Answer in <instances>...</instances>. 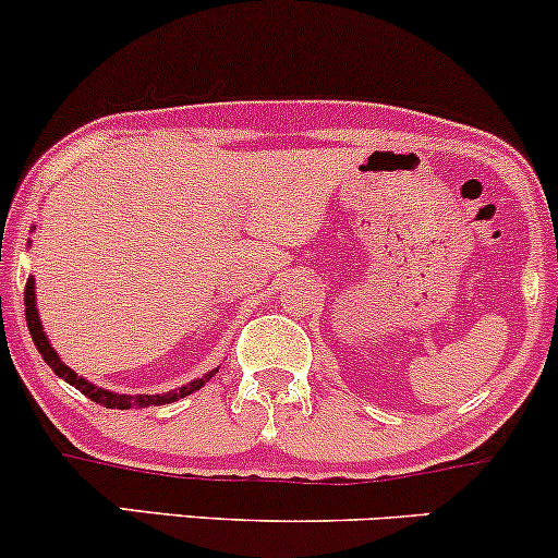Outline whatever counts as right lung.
<instances>
[{"mask_svg":"<svg viewBox=\"0 0 558 558\" xmlns=\"http://www.w3.org/2000/svg\"><path fill=\"white\" fill-rule=\"evenodd\" d=\"M23 301H25V323H28L31 338H34L38 354L44 356V362H47L49 367L54 369L57 377H62V380L70 383V386L78 388L83 396H88V399L96 401V403H105V407H110V409H131V407H136V403H138V407H149V403H170V401H178V399H183V396L194 393V390L202 388L204 383H207L209 377H215V373H217V369H215V373L198 377V380L189 383V386H183V388L168 390V393H146V396H118V393H110V390L96 388V386H92V383H88V380H83V377L75 375L70 367H65V364L60 362V356L54 354V349H52V345H49L47 336H44L41 323H38L34 278H28V283H25V296H23Z\"/></svg>","mask_w":558,"mask_h":558,"instance_id":"obj_1","label":"right lung"}]
</instances>
